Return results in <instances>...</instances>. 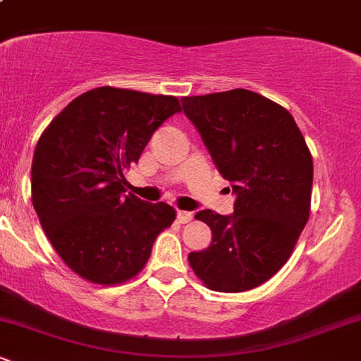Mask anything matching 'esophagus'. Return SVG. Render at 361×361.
<instances>
[{
	"mask_svg": "<svg viewBox=\"0 0 361 361\" xmlns=\"http://www.w3.org/2000/svg\"><path fill=\"white\" fill-rule=\"evenodd\" d=\"M176 219H178V222H180V224H186V222L192 221L193 214L192 212H186V210H178Z\"/></svg>",
	"mask_w": 361,
	"mask_h": 361,
	"instance_id": "34e87169",
	"label": "esophagus"
}]
</instances>
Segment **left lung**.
<instances>
[{
    "label": "left lung",
    "instance_id": "obj_1",
    "mask_svg": "<svg viewBox=\"0 0 361 361\" xmlns=\"http://www.w3.org/2000/svg\"><path fill=\"white\" fill-rule=\"evenodd\" d=\"M181 102L238 195L233 215H195L210 227L212 243L190 252V267L214 292L259 287L287 263L309 221L314 166L304 135L287 109L250 90Z\"/></svg>",
    "mask_w": 361,
    "mask_h": 361
}]
</instances>
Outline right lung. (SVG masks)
Listing matches in <instances>:
<instances>
[{
	"mask_svg": "<svg viewBox=\"0 0 361 361\" xmlns=\"http://www.w3.org/2000/svg\"><path fill=\"white\" fill-rule=\"evenodd\" d=\"M171 94L100 86L49 123L32 161V204L66 267L98 285H122L146 267L156 238L175 221L164 202L126 195V171L164 120Z\"/></svg>",
	"mask_w": 361,
	"mask_h": 361,
	"instance_id": "add662e5",
	"label": "right lung"
}]
</instances>
